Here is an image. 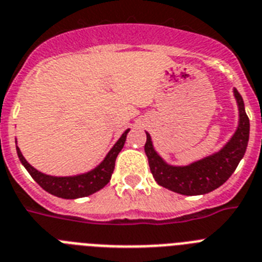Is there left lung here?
Returning a JSON list of instances; mask_svg holds the SVG:
<instances>
[{
    "instance_id": "8db88e82",
    "label": "left lung",
    "mask_w": 262,
    "mask_h": 262,
    "mask_svg": "<svg viewBox=\"0 0 262 262\" xmlns=\"http://www.w3.org/2000/svg\"><path fill=\"white\" fill-rule=\"evenodd\" d=\"M239 111V124L230 141L219 153L204 158L189 166H170L153 149L150 136L146 133L145 153L149 168L158 185L185 195L209 193L221 186L236 170L237 165L245 155L249 141V118L245 113L244 100L234 89Z\"/></svg>"
}]
</instances>
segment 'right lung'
I'll list each match as a JSON object with an SVG mask.
<instances>
[{
	"label": "right lung",
	"mask_w": 262,
	"mask_h": 262,
	"mask_svg": "<svg viewBox=\"0 0 262 262\" xmlns=\"http://www.w3.org/2000/svg\"><path fill=\"white\" fill-rule=\"evenodd\" d=\"M129 129L124 132V135L114 145L111 151L107 153L105 160L98 165L97 168L90 170L89 173L80 176H73V177H53V176H46L43 173L38 172L33 168L29 162L24 158L23 153L17 146V155H18L19 161L29 172L33 180L38 184L43 190L49 192L50 194L61 197V199H78V197H86L89 194L98 192L100 189L106 185L112 177V173L114 170V164H116V158L121 149L124 148L125 140ZM17 145V141H15Z\"/></svg>",
	"instance_id": "add662e5"
}]
</instances>
